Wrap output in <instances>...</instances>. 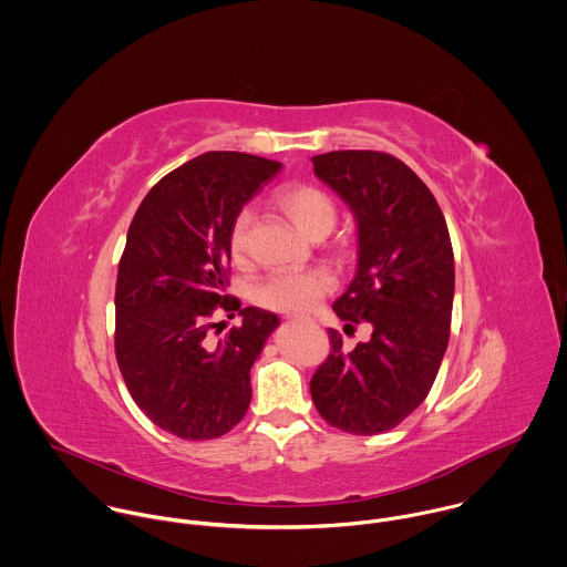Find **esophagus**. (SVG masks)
Listing matches in <instances>:
<instances>
[{"label":"esophagus","mask_w":567,"mask_h":567,"mask_svg":"<svg viewBox=\"0 0 567 567\" xmlns=\"http://www.w3.org/2000/svg\"><path fill=\"white\" fill-rule=\"evenodd\" d=\"M289 319H296V317H289Z\"/></svg>","instance_id":"obj_1"}]
</instances>
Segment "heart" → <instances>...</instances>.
<instances>
[{
  "label": "heart",
  "mask_w": 567,
  "mask_h": 567,
  "mask_svg": "<svg viewBox=\"0 0 567 567\" xmlns=\"http://www.w3.org/2000/svg\"><path fill=\"white\" fill-rule=\"evenodd\" d=\"M276 206L311 239L326 237L337 224V206L326 190L313 185H291L278 190ZM252 248V213L239 210L230 224L228 252L235 262H246ZM332 278L323 269L276 271L254 287V302L278 313H309L332 291Z\"/></svg>",
  "instance_id": "b5f03b06"
}]
</instances>
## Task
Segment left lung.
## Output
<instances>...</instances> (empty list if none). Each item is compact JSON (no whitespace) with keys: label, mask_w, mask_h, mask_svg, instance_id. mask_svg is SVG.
Segmentation results:
<instances>
[{"label":"left lung","mask_w":567,"mask_h":567,"mask_svg":"<svg viewBox=\"0 0 567 567\" xmlns=\"http://www.w3.org/2000/svg\"><path fill=\"white\" fill-rule=\"evenodd\" d=\"M313 167L359 224V269L332 309L346 328L370 321L372 337L346 352L330 328L311 395L330 426L378 435L426 400L440 372L454 298L450 233L435 195L391 154L328 152Z\"/></svg>","instance_id":"obj_1"}]
</instances>
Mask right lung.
Returning a JSON list of instances; mask_svg holds the SVG:
<instances>
[{
	"label": "right lung",
	"instance_id": "1",
	"mask_svg": "<svg viewBox=\"0 0 567 567\" xmlns=\"http://www.w3.org/2000/svg\"><path fill=\"white\" fill-rule=\"evenodd\" d=\"M280 172L244 152H206L161 178L127 228L115 289V357L136 406L181 440H217L252 400L250 370L278 317L226 296L235 215ZM239 329L215 340L217 312Z\"/></svg>",
	"mask_w": 567,
	"mask_h": 567
}]
</instances>
